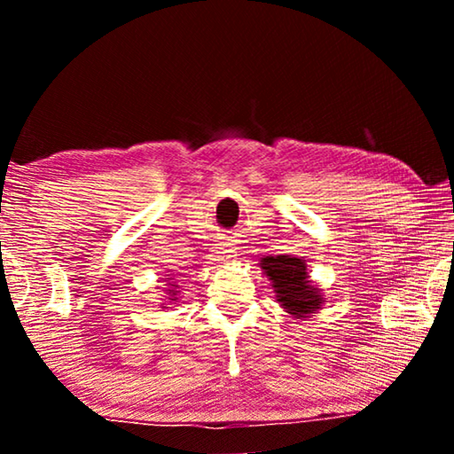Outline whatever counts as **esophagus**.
I'll list each match as a JSON object with an SVG mask.
<instances>
[{
	"mask_svg": "<svg viewBox=\"0 0 454 454\" xmlns=\"http://www.w3.org/2000/svg\"><path fill=\"white\" fill-rule=\"evenodd\" d=\"M236 252L232 248H228V246H224V248L216 250V256H214V260H218V264H230L234 262L236 260Z\"/></svg>",
	"mask_w": 454,
	"mask_h": 454,
	"instance_id": "34e87169",
	"label": "esophagus"
}]
</instances>
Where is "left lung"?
I'll use <instances>...</instances> for the list:
<instances>
[{"mask_svg": "<svg viewBox=\"0 0 454 454\" xmlns=\"http://www.w3.org/2000/svg\"><path fill=\"white\" fill-rule=\"evenodd\" d=\"M260 268L268 276V280L272 282L276 301L290 317H314L322 309V304L326 302L322 290L310 280L302 258L288 254L266 256L260 260Z\"/></svg>", "mask_w": 454, "mask_h": 454, "instance_id": "1", "label": "left lung"}]
</instances>
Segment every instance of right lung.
Returning <instances> with one entry per match:
<instances>
[{
  "label": "right lung",
  "instance_id": "obj_1",
  "mask_svg": "<svg viewBox=\"0 0 454 454\" xmlns=\"http://www.w3.org/2000/svg\"><path fill=\"white\" fill-rule=\"evenodd\" d=\"M168 284H170V278H168ZM170 286L176 288V284H170ZM168 296H170V298H168V301L176 302V301H178V290H170V288H168ZM162 309H168V306H162Z\"/></svg>",
  "mask_w": 454,
  "mask_h": 454
}]
</instances>
